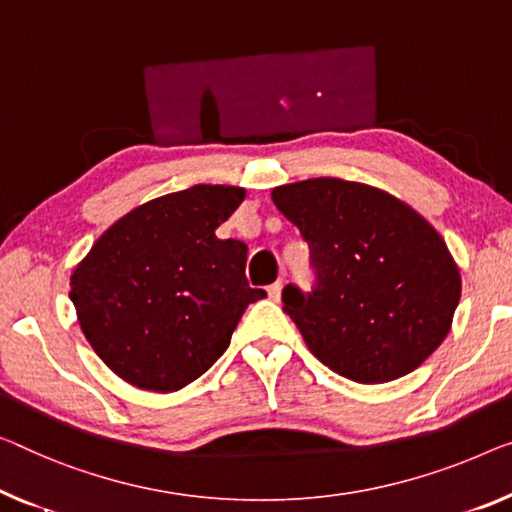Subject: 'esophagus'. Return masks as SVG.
<instances>
[{
  "mask_svg": "<svg viewBox=\"0 0 512 512\" xmlns=\"http://www.w3.org/2000/svg\"><path fill=\"white\" fill-rule=\"evenodd\" d=\"M282 287H285V282H282V280H278V282H273V285H271L269 289H266V292H269V299H273V301H280Z\"/></svg>",
  "mask_w": 512,
  "mask_h": 512,
  "instance_id": "34e87169",
  "label": "esophagus"
}]
</instances>
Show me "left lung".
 Returning a JSON list of instances; mask_svg holds the SVG:
<instances>
[{"label": "left lung", "mask_w": 512, "mask_h": 512, "mask_svg": "<svg viewBox=\"0 0 512 512\" xmlns=\"http://www.w3.org/2000/svg\"><path fill=\"white\" fill-rule=\"evenodd\" d=\"M271 197L310 246L315 292L287 285L282 303L326 368L384 384L432 356L451 331L462 278L421 213L386 190L335 177L285 183Z\"/></svg>", "instance_id": "8db88e82"}]
</instances>
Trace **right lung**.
<instances>
[{
    "mask_svg": "<svg viewBox=\"0 0 512 512\" xmlns=\"http://www.w3.org/2000/svg\"><path fill=\"white\" fill-rule=\"evenodd\" d=\"M246 197L197 183L121 216L73 269L71 301L98 358L131 386L174 393L230 347L243 310L248 246L216 230Z\"/></svg>",
    "mask_w": 512,
    "mask_h": 512,
    "instance_id": "add662e5",
    "label": "right lung"
}]
</instances>
